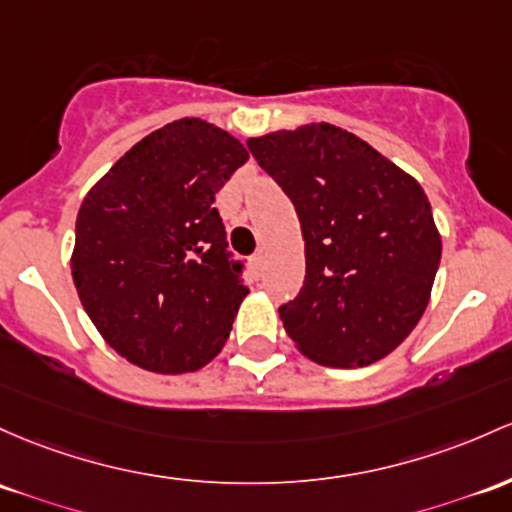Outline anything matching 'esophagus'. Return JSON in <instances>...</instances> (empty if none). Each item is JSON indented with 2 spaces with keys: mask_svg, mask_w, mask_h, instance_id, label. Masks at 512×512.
Returning a JSON list of instances; mask_svg holds the SVG:
<instances>
[{
  "mask_svg": "<svg viewBox=\"0 0 512 512\" xmlns=\"http://www.w3.org/2000/svg\"><path fill=\"white\" fill-rule=\"evenodd\" d=\"M250 265H252V274H255V277H260V272H262V252H255V255L250 257Z\"/></svg>",
  "mask_w": 512,
  "mask_h": 512,
  "instance_id": "1",
  "label": "esophagus"
}]
</instances>
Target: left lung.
I'll return each instance as SVG.
<instances>
[{
  "mask_svg": "<svg viewBox=\"0 0 512 512\" xmlns=\"http://www.w3.org/2000/svg\"><path fill=\"white\" fill-rule=\"evenodd\" d=\"M299 213L306 279L284 330L325 367H364L418 325L440 267L430 201L411 174L330 123L247 140Z\"/></svg>",
  "mask_w": 512,
  "mask_h": 512,
  "instance_id": "8db88e82",
  "label": "left lung"
}]
</instances>
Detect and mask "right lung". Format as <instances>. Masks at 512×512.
Here are the masks:
<instances>
[{"mask_svg":"<svg viewBox=\"0 0 512 512\" xmlns=\"http://www.w3.org/2000/svg\"><path fill=\"white\" fill-rule=\"evenodd\" d=\"M247 162L221 128L182 119L133 145L82 201L72 279L104 340L138 367L182 374L221 352L245 260L228 250L216 194Z\"/></svg>","mask_w":512,"mask_h":512,"instance_id":"obj_1","label":"right lung"}]
</instances>
